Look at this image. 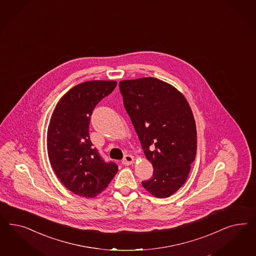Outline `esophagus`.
Wrapping results in <instances>:
<instances>
[{"label": "esophagus", "mask_w": 256, "mask_h": 256, "mask_svg": "<svg viewBox=\"0 0 256 256\" xmlns=\"http://www.w3.org/2000/svg\"><path fill=\"white\" fill-rule=\"evenodd\" d=\"M134 162V158L130 155H126L122 160V163L124 165H130L132 163Z\"/></svg>", "instance_id": "obj_1"}]
</instances>
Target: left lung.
<instances>
[{
  "label": "left lung",
  "instance_id": "obj_1",
  "mask_svg": "<svg viewBox=\"0 0 256 256\" xmlns=\"http://www.w3.org/2000/svg\"><path fill=\"white\" fill-rule=\"evenodd\" d=\"M124 106L137 132L153 176L142 182L158 198H167L186 182L197 150L196 124L186 98L156 78L119 82Z\"/></svg>",
  "mask_w": 256,
  "mask_h": 256
}]
</instances>
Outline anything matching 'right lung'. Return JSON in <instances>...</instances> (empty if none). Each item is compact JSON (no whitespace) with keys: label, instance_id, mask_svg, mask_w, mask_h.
I'll return each instance as SVG.
<instances>
[{"label":"right lung","instance_id":"add662e5","mask_svg":"<svg viewBox=\"0 0 256 256\" xmlns=\"http://www.w3.org/2000/svg\"><path fill=\"white\" fill-rule=\"evenodd\" d=\"M116 80H90L71 88L57 103L46 134L48 160L57 178L72 192L93 198L118 172L93 148L89 123L94 108L116 87Z\"/></svg>","mask_w":256,"mask_h":256}]
</instances>
